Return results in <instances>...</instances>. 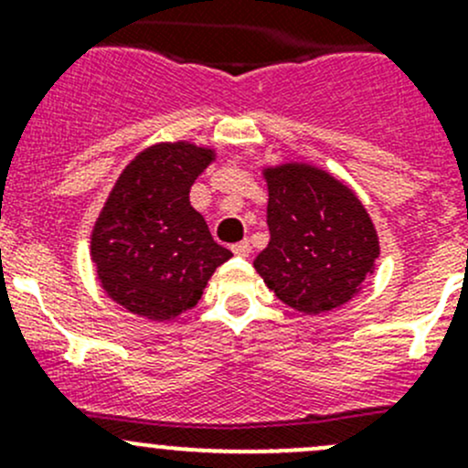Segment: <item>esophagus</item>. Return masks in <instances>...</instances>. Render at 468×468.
<instances>
[{
    "mask_svg": "<svg viewBox=\"0 0 468 468\" xmlns=\"http://www.w3.org/2000/svg\"><path fill=\"white\" fill-rule=\"evenodd\" d=\"M230 251H233L238 258H247L249 253H251V247H249V242H238L230 247Z\"/></svg>",
    "mask_w": 468,
    "mask_h": 468,
    "instance_id": "esophagus-1",
    "label": "esophagus"
}]
</instances>
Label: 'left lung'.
<instances>
[{"mask_svg":"<svg viewBox=\"0 0 468 468\" xmlns=\"http://www.w3.org/2000/svg\"><path fill=\"white\" fill-rule=\"evenodd\" d=\"M269 244L253 261L285 305L322 314L356 299L380 258L378 230L360 197L328 169L264 165Z\"/></svg>","mask_w":468,"mask_h":468,"instance_id":"obj_1","label":"left lung"}]
</instances>
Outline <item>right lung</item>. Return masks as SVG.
I'll use <instances>...</instances> for the list:
<instances>
[{
    "instance_id": "right-lung-1",
    "label": "right lung",
    "mask_w": 468,
    "mask_h": 468,
    "mask_svg": "<svg viewBox=\"0 0 468 468\" xmlns=\"http://www.w3.org/2000/svg\"><path fill=\"white\" fill-rule=\"evenodd\" d=\"M215 160V146L174 140L146 146L122 169L94 219L90 261L126 313L149 322L181 317L233 256L190 204L192 183Z\"/></svg>"
}]
</instances>
